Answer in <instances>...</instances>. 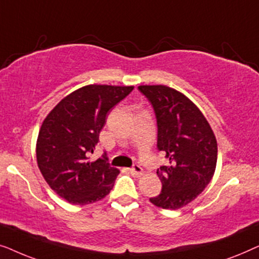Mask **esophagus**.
<instances>
[{"label":"esophagus","mask_w":259,"mask_h":259,"mask_svg":"<svg viewBox=\"0 0 259 259\" xmlns=\"http://www.w3.org/2000/svg\"><path fill=\"white\" fill-rule=\"evenodd\" d=\"M130 172L132 173L133 176H136V177H140L141 175H143L144 169H143V167H141L140 165H133V166H132V168H130Z\"/></svg>","instance_id":"34e87169"}]
</instances>
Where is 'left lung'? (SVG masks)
<instances>
[{"label": "left lung", "instance_id": "obj_1", "mask_svg": "<svg viewBox=\"0 0 259 259\" xmlns=\"http://www.w3.org/2000/svg\"><path fill=\"white\" fill-rule=\"evenodd\" d=\"M157 120V148L168 159L157 175L161 192L150 198L155 206L177 210L196 199L208 185L217 164V140L196 105L162 84L139 86Z\"/></svg>", "mask_w": 259, "mask_h": 259}]
</instances>
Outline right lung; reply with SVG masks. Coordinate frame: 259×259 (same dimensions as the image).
Here are the masks:
<instances>
[{"mask_svg":"<svg viewBox=\"0 0 259 259\" xmlns=\"http://www.w3.org/2000/svg\"><path fill=\"white\" fill-rule=\"evenodd\" d=\"M133 87L90 84L62 99L42 123L36 143L38 168L51 189L74 205L101 200L114 186L119 169L107 154L88 157L99 143L106 115Z\"/></svg>","mask_w":259,"mask_h":259,"instance_id":"add662e5","label":"right lung"}]
</instances>
